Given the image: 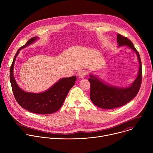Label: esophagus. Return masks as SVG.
<instances>
[{
	"label": "esophagus",
	"mask_w": 153,
	"mask_h": 153,
	"mask_svg": "<svg viewBox=\"0 0 153 153\" xmlns=\"http://www.w3.org/2000/svg\"><path fill=\"white\" fill-rule=\"evenodd\" d=\"M86 74V71L85 70H80L77 73V76L79 79H82Z\"/></svg>",
	"instance_id": "esophagus-1"
}]
</instances>
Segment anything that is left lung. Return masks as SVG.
<instances>
[{
  "label": "left lung",
  "mask_w": 153,
  "mask_h": 153,
  "mask_svg": "<svg viewBox=\"0 0 153 153\" xmlns=\"http://www.w3.org/2000/svg\"><path fill=\"white\" fill-rule=\"evenodd\" d=\"M118 47L127 46L137 54L139 63L137 76L128 87H120L109 85L97 76L90 74V99L97 106L103 109H113L123 106L131 100L137 94L142 83V63L139 52L134 48L132 42L127 37L118 34Z\"/></svg>",
  "instance_id": "obj_1"
}]
</instances>
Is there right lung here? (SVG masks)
Wrapping results in <instances>:
<instances>
[{
	"label": "right lung",
	"instance_id": "add662e5",
	"mask_svg": "<svg viewBox=\"0 0 153 153\" xmlns=\"http://www.w3.org/2000/svg\"><path fill=\"white\" fill-rule=\"evenodd\" d=\"M38 39V37L30 39L25 45L17 50L11 66L10 79L14 97L20 106L31 113L48 114L55 113L60 108L77 78L74 76L62 78L47 90L39 93L26 92L20 88L13 74L16 59L22 49L32 44Z\"/></svg>",
	"mask_w": 153,
	"mask_h": 153
}]
</instances>
